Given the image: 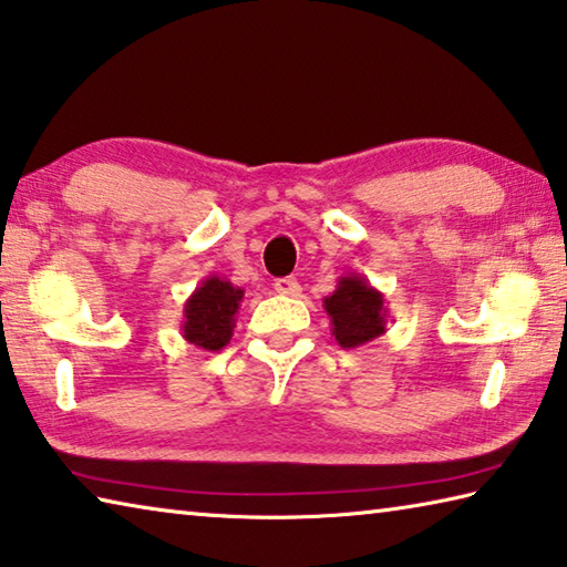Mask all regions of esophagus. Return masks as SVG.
<instances>
[{"instance_id": "34e87169", "label": "esophagus", "mask_w": 567, "mask_h": 567, "mask_svg": "<svg viewBox=\"0 0 567 567\" xmlns=\"http://www.w3.org/2000/svg\"><path fill=\"white\" fill-rule=\"evenodd\" d=\"M275 290L285 297H297L302 292V287L295 277H280V280H275Z\"/></svg>"}]
</instances>
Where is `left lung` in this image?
<instances>
[{
  "label": "left lung",
  "instance_id": "8db88e82",
  "mask_svg": "<svg viewBox=\"0 0 567 567\" xmlns=\"http://www.w3.org/2000/svg\"><path fill=\"white\" fill-rule=\"evenodd\" d=\"M332 337L342 349H357L386 332L389 310L384 295L364 275H342L332 295L324 297Z\"/></svg>",
  "mask_w": 567,
  "mask_h": 567
}]
</instances>
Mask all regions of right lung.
I'll use <instances>...</instances> for the list:
<instances>
[{
	"label": "right lung",
	"mask_w": 567,
	"mask_h": 567,
	"mask_svg": "<svg viewBox=\"0 0 567 567\" xmlns=\"http://www.w3.org/2000/svg\"><path fill=\"white\" fill-rule=\"evenodd\" d=\"M243 297L245 290L225 277H205L183 305L181 332L185 342L205 349V352H220L230 342Z\"/></svg>",
	"instance_id": "right-lung-1"
}]
</instances>
